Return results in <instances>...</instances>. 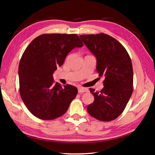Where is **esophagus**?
I'll return each mask as SVG.
<instances>
[{
    "instance_id": "34e87169",
    "label": "esophagus",
    "mask_w": 155,
    "mask_h": 155,
    "mask_svg": "<svg viewBox=\"0 0 155 155\" xmlns=\"http://www.w3.org/2000/svg\"><path fill=\"white\" fill-rule=\"evenodd\" d=\"M78 91L79 93H84L85 92H87L88 89L86 88H83V87H78Z\"/></svg>"
}]
</instances>
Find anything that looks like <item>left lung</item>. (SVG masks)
Returning a JSON list of instances; mask_svg holds the SVG:
<instances>
[{"instance_id": "1", "label": "left lung", "mask_w": 155, "mask_h": 155, "mask_svg": "<svg viewBox=\"0 0 155 155\" xmlns=\"http://www.w3.org/2000/svg\"><path fill=\"white\" fill-rule=\"evenodd\" d=\"M87 47L97 58V71L103 77L104 87L94 92V101L87 107L92 117L111 121L123 113L133 91V71L129 54L114 38L107 34L80 35Z\"/></svg>"}]
</instances>
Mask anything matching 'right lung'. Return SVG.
Segmentation results:
<instances>
[{
	"instance_id": "obj_1",
	"label": "right lung",
	"mask_w": 155,
	"mask_h": 155,
	"mask_svg": "<svg viewBox=\"0 0 155 155\" xmlns=\"http://www.w3.org/2000/svg\"><path fill=\"white\" fill-rule=\"evenodd\" d=\"M83 46L77 34H43L25 49L18 66L19 91L34 116L50 120L67 112L77 88L54 83L52 74L72 49Z\"/></svg>"
}]
</instances>
